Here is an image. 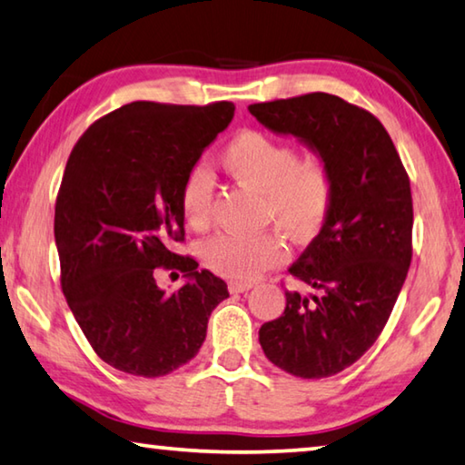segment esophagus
<instances>
[{
	"label": "esophagus",
	"instance_id": "34e87169",
	"mask_svg": "<svg viewBox=\"0 0 465 465\" xmlns=\"http://www.w3.org/2000/svg\"><path fill=\"white\" fill-rule=\"evenodd\" d=\"M230 293H246V291L252 289V282H238V281H232L230 282Z\"/></svg>",
	"mask_w": 465,
	"mask_h": 465
}]
</instances>
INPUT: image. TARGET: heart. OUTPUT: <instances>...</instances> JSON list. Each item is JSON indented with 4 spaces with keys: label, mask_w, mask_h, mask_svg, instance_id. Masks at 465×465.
I'll return each mask as SVG.
<instances>
[{
    "label": "heart",
    "mask_w": 465,
    "mask_h": 465,
    "mask_svg": "<svg viewBox=\"0 0 465 465\" xmlns=\"http://www.w3.org/2000/svg\"><path fill=\"white\" fill-rule=\"evenodd\" d=\"M219 163L240 186L264 194V215L297 242L322 232L332 211L334 184L328 166L318 157H303L293 145L261 131H240L219 153ZM211 180L201 170L186 176L180 191V213L188 227L204 230L211 219ZM209 271L233 281H252L287 258L279 235L254 238L217 235L201 250Z\"/></svg>",
    "instance_id": "heart-1"
}]
</instances>
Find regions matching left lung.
Listing matches in <instances>:
<instances>
[{"label": "left lung", "mask_w": 465, "mask_h": 465, "mask_svg": "<svg viewBox=\"0 0 465 465\" xmlns=\"http://www.w3.org/2000/svg\"><path fill=\"white\" fill-rule=\"evenodd\" d=\"M248 110L312 149L334 184L326 225L289 269L312 293L285 291V312L262 324L258 341L291 375H336L371 349L402 291L412 261L411 180L383 124L332 94Z\"/></svg>", "instance_id": "1"}]
</instances>
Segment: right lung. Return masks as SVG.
Masks as SVG:
<instances>
[{
    "label": "right lung",
    "instance_id": "obj_1",
    "mask_svg": "<svg viewBox=\"0 0 465 465\" xmlns=\"http://www.w3.org/2000/svg\"><path fill=\"white\" fill-rule=\"evenodd\" d=\"M232 102H131L102 116L69 155L54 204V243L69 310L96 355L139 377L168 375L199 352L225 281L174 252L184 240L180 191L233 119ZM174 265L187 282L156 287Z\"/></svg>",
    "mask_w": 465,
    "mask_h": 465
}]
</instances>
